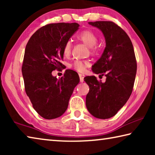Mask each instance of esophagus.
<instances>
[{
	"mask_svg": "<svg viewBox=\"0 0 155 155\" xmlns=\"http://www.w3.org/2000/svg\"><path fill=\"white\" fill-rule=\"evenodd\" d=\"M78 76H79V78H80V81L81 83H83V81H84V75L83 74H78Z\"/></svg>",
	"mask_w": 155,
	"mask_h": 155,
	"instance_id": "esophagus-1",
	"label": "esophagus"
}]
</instances>
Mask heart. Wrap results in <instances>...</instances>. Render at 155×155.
Masks as SVG:
<instances>
[{"label":"heart","instance_id":"heart-1","mask_svg":"<svg viewBox=\"0 0 155 155\" xmlns=\"http://www.w3.org/2000/svg\"><path fill=\"white\" fill-rule=\"evenodd\" d=\"M77 38L78 40L88 46L91 54L95 55L97 54L98 51V46L96 44L98 41V36L92 31L90 29L83 30L78 34ZM72 47L71 41H67L65 42L63 48V54L64 57H68L70 56V54H71ZM90 63L88 60H74L70 64V67L77 72H83L86 68L90 66Z\"/></svg>","mask_w":155,"mask_h":155}]
</instances>
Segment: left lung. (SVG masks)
<instances>
[{
  "instance_id": "left-lung-1",
  "label": "left lung",
  "mask_w": 155,
  "mask_h": 155,
  "mask_svg": "<svg viewBox=\"0 0 155 155\" xmlns=\"http://www.w3.org/2000/svg\"><path fill=\"white\" fill-rule=\"evenodd\" d=\"M89 24L98 28L105 38L103 54L92 66V71L105 76L106 81L91 76L84 78L90 87L86 107L99 119H108L124 105L133 91L137 72V61L133 44L127 33L111 21H96Z\"/></svg>"
}]
</instances>
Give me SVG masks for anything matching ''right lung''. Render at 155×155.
Here are the masks:
<instances>
[{"instance_id":"add662e5","label":"right lung","mask_w":155,"mask_h":155,"mask_svg":"<svg viewBox=\"0 0 155 155\" xmlns=\"http://www.w3.org/2000/svg\"><path fill=\"white\" fill-rule=\"evenodd\" d=\"M77 23H52L37 30L26 46L22 72L25 89L33 107L47 120L64 114L74 87L79 83L77 72L66 70L57 79L53 70L61 71L64 65L63 48L76 31Z\"/></svg>"}]
</instances>
